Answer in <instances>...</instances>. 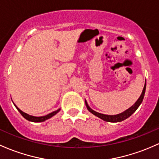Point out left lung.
<instances>
[{
    "label": "left lung",
    "mask_w": 159,
    "mask_h": 159,
    "mask_svg": "<svg viewBox=\"0 0 159 159\" xmlns=\"http://www.w3.org/2000/svg\"><path fill=\"white\" fill-rule=\"evenodd\" d=\"M145 91H146V83H145L144 88H143V90L142 93H141L140 97H139V99L137 100V102H136L135 103H134V105L131 106V107H130L129 109H127V110L123 111V112L120 113V114L115 115V116H109V115L101 114V113H99V112H97V111H95L92 109H90V106H88V102H87L86 100H85V104H86V106H87V108H88L89 111H90L92 114H93L94 116H96L97 117H98V118H101V119H102L103 121H108V122H120V121H124V120H125L126 118H129V117L133 114L134 111L138 109V107L141 104V102H143V97H144Z\"/></svg>",
    "instance_id": "left-lung-1"
}]
</instances>
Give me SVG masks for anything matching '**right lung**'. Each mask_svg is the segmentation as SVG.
I'll use <instances>...</instances> for the list:
<instances>
[{
  "label": "right lung",
  "instance_id": "1",
  "mask_svg": "<svg viewBox=\"0 0 159 159\" xmlns=\"http://www.w3.org/2000/svg\"><path fill=\"white\" fill-rule=\"evenodd\" d=\"M14 105H15V104H14ZM15 106H16V109H18V111H20V114L22 115V116H23L24 118H25L26 120H28V121H32V122H42V121H46V120L49 119V118H51V117H53V116H55V115L57 114V113H58L59 111H60V109H59L58 110H57V111H53V112L50 113V114L47 115V116H45L35 117V116H29V115L26 114V113L23 112V111H21L20 109H19V108L17 107L15 105Z\"/></svg>",
  "mask_w": 159,
  "mask_h": 159
}]
</instances>
